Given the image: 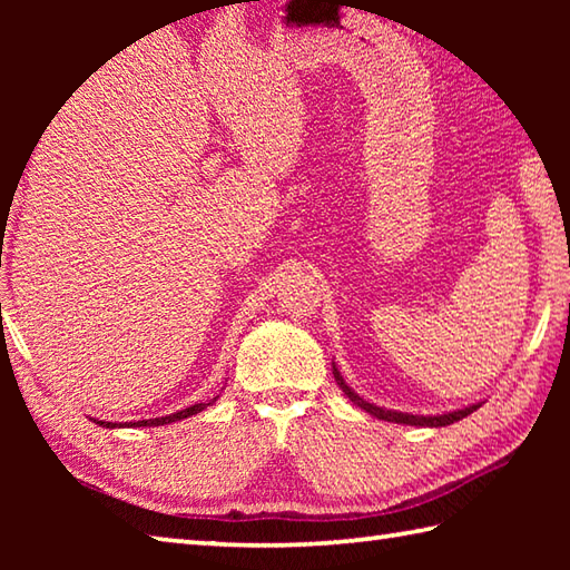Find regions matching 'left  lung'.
Here are the masks:
<instances>
[{
	"mask_svg": "<svg viewBox=\"0 0 570 570\" xmlns=\"http://www.w3.org/2000/svg\"><path fill=\"white\" fill-rule=\"evenodd\" d=\"M334 380H336V384H340V387L344 390V394L346 397H350L356 407H362L364 412H370L372 417H377V420H384V422H397V424H420V428H445V424H452V422H458V420H462V417H468L470 412H475L480 404H472V407H465V410H458V412H448V414H438V417H420V414H407V412H392V410H382V407H377V404H370V402H364L360 394L356 392H352L350 387H346V382L342 380V374L336 372V366H334Z\"/></svg>",
	"mask_w": 570,
	"mask_h": 570,
	"instance_id": "left-lung-1",
	"label": "left lung"
}]
</instances>
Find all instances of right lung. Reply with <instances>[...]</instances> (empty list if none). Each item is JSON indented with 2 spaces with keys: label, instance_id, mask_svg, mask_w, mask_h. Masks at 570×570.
<instances>
[{
  "label": "right lung",
  "instance_id": "obj_1",
  "mask_svg": "<svg viewBox=\"0 0 570 570\" xmlns=\"http://www.w3.org/2000/svg\"><path fill=\"white\" fill-rule=\"evenodd\" d=\"M216 402V397L210 400V402H200V404H193V407H186V410H180V412H176V414H168V417H156V420H140V422H132V428H158V424H170V422H178V420H186V417H190V414H198V412H204L208 404H214ZM100 424H105V422H100ZM105 428H115V424H105Z\"/></svg>",
  "mask_w": 570,
  "mask_h": 570
}]
</instances>
